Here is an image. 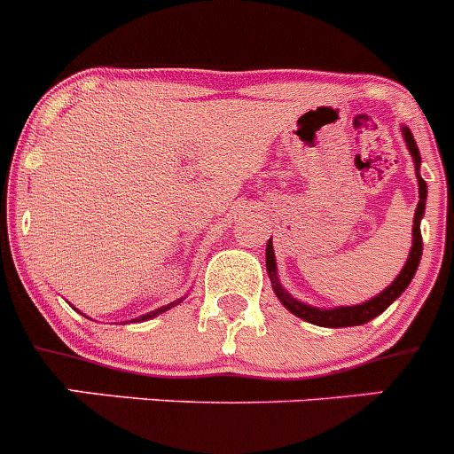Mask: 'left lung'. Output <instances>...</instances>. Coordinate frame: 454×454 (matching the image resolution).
<instances>
[{"mask_svg":"<svg viewBox=\"0 0 454 454\" xmlns=\"http://www.w3.org/2000/svg\"><path fill=\"white\" fill-rule=\"evenodd\" d=\"M403 136L404 143H407L409 152L414 156V166H416V177H419V207H416L414 214V240H411V252H409V259L404 263V268L400 270V275L395 277L391 282V286L384 288L380 295H375L372 300L362 304H355V307H336V309H318L311 307V304H304L300 300H295L288 291H284L282 284H279V277H277V262H275V250H272V240H268L266 246V268H268V277H270L272 291L279 300H282L284 307L291 311L293 316H298V318L307 320V323L320 325V327H352V325H364L368 320L377 318V316L382 314L384 309L393 302V300H398L400 295L404 293V288L409 286V282L414 279L416 268L420 263V254H423V236H420V220H423L425 214V200H427V184L423 182V177L419 175L420 170V154L419 147H416V140L411 136V131L407 127H403Z\"/></svg>","mask_w":454,"mask_h":454,"instance_id":"left-lung-1","label":"left lung"}]
</instances>
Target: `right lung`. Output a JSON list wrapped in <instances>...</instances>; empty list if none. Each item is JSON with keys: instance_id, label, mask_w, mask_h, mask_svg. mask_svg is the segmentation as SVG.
<instances>
[{"instance_id": "right-lung-1", "label": "right lung", "mask_w": 454, "mask_h": 454, "mask_svg": "<svg viewBox=\"0 0 454 454\" xmlns=\"http://www.w3.org/2000/svg\"><path fill=\"white\" fill-rule=\"evenodd\" d=\"M177 302H182V300H177ZM177 302H170V304H166V307L156 309V311H150V314H147V316H140L138 320H147V318H152V316H159V314H163V311H168V309H170V307H175V304H177Z\"/></svg>"}]
</instances>
